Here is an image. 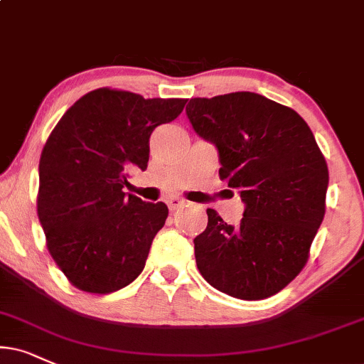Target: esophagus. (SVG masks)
Masks as SVG:
<instances>
[{
  "label": "esophagus",
  "mask_w": 364,
  "mask_h": 364,
  "mask_svg": "<svg viewBox=\"0 0 364 364\" xmlns=\"http://www.w3.org/2000/svg\"><path fill=\"white\" fill-rule=\"evenodd\" d=\"M167 204H168V209L173 213V210L181 209L182 205H186V200L181 199V197H168Z\"/></svg>",
  "instance_id": "1"
}]
</instances>
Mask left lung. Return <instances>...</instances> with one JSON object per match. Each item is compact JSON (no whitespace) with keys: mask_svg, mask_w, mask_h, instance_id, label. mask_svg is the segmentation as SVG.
<instances>
[{"mask_svg":"<svg viewBox=\"0 0 364 364\" xmlns=\"http://www.w3.org/2000/svg\"><path fill=\"white\" fill-rule=\"evenodd\" d=\"M186 113L216 145L219 178L246 204L236 226L208 209V228L194 240L197 268L231 297H272L306 267L324 219V155L299 113L259 94L194 97Z\"/></svg>","mask_w":364,"mask_h":364,"instance_id":"left-lung-1","label":"left lung"}]
</instances>
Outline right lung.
I'll return each mask as SVG.
<instances>
[{"label":"right lung","mask_w":364,"mask_h":364,"mask_svg":"<svg viewBox=\"0 0 364 364\" xmlns=\"http://www.w3.org/2000/svg\"><path fill=\"white\" fill-rule=\"evenodd\" d=\"M186 102L100 87L52 129L40 155L37 214L48 253L75 289L111 294L145 268L168 208L123 189L129 170L146 168L151 132Z\"/></svg>","instance_id":"obj_1"}]
</instances>
